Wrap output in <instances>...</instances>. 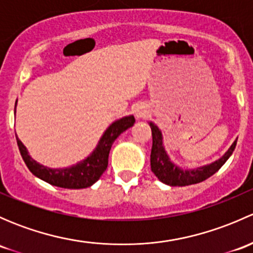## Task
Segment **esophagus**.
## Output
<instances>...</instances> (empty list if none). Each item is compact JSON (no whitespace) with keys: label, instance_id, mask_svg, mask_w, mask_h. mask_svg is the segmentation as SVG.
<instances>
[{"label":"esophagus","instance_id":"esophagus-1","mask_svg":"<svg viewBox=\"0 0 253 253\" xmlns=\"http://www.w3.org/2000/svg\"><path fill=\"white\" fill-rule=\"evenodd\" d=\"M134 116H136L137 120L144 119V117L147 116V110H145V108H143V106H137V108L134 109Z\"/></svg>","mask_w":253,"mask_h":253}]
</instances>
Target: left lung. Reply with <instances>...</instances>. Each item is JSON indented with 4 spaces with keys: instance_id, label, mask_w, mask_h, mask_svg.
I'll return each mask as SVG.
<instances>
[{
    "instance_id": "8db88e82",
    "label": "left lung",
    "mask_w": 253,
    "mask_h": 253,
    "mask_svg": "<svg viewBox=\"0 0 253 253\" xmlns=\"http://www.w3.org/2000/svg\"><path fill=\"white\" fill-rule=\"evenodd\" d=\"M152 128L153 136V147L152 153H150V169L153 174L159 178L163 183L169 186H188L195 185V183L202 182L211 177V175L215 174L221 167L226 163V160L231 157L234 149L236 147L237 138L234 141L233 144L230 145L225 154L219 158L215 162L211 164L202 165L198 168H186L178 167L170 159L167 149L164 147V139H163V133L159 127L154 122H148Z\"/></svg>"
}]
</instances>
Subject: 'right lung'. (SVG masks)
Returning a JSON list of instances; mask_svg holds the SVG:
<instances>
[{
    "instance_id": "add662e5",
    "label": "right lung",
    "mask_w": 253,
    "mask_h": 253,
    "mask_svg": "<svg viewBox=\"0 0 253 253\" xmlns=\"http://www.w3.org/2000/svg\"><path fill=\"white\" fill-rule=\"evenodd\" d=\"M14 114H16V108H14ZM134 122L136 120H134L133 115L124 116L114 121L105 129L96 147L88 157L71 167L57 168V169L45 167L33 159L29 155L27 147L18 138V136H16V138L20 155L33 175L52 186L79 190V188L90 187L100 178V176L108 168L109 153H110L112 143L122 132L133 126Z\"/></svg>"
}]
</instances>
